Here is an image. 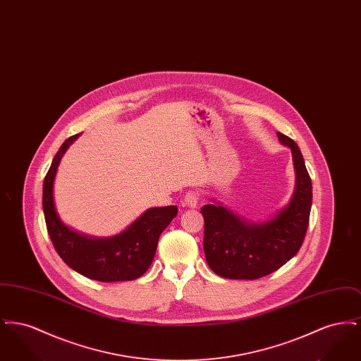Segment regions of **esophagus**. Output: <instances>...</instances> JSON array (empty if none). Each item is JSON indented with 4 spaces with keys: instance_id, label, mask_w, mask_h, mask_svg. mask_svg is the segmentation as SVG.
Returning a JSON list of instances; mask_svg holds the SVG:
<instances>
[{
    "instance_id": "34e87169",
    "label": "esophagus",
    "mask_w": 361,
    "mask_h": 361,
    "mask_svg": "<svg viewBox=\"0 0 361 361\" xmlns=\"http://www.w3.org/2000/svg\"><path fill=\"white\" fill-rule=\"evenodd\" d=\"M197 203H199V193L195 190H189L184 197V204L190 208H196Z\"/></svg>"
}]
</instances>
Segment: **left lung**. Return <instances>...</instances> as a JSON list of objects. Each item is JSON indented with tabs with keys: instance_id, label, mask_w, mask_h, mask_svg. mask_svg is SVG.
I'll use <instances>...</instances> for the list:
<instances>
[{
	"instance_id": "1",
	"label": "left lung",
	"mask_w": 361,
	"mask_h": 361,
	"mask_svg": "<svg viewBox=\"0 0 361 361\" xmlns=\"http://www.w3.org/2000/svg\"><path fill=\"white\" fill-rule=\"evenodd\" d=\"M291 149L295 189L288 204L264 222H253L212 200L202 207L208 267L226 279L255 280L269 275L300 249L312 203V185L303 155L291 137L277 133Z\"/></svg>"
}]
</instances>
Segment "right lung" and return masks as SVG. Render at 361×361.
<instances>
[{
    "label": "right lung",
    "mask_w": 361,
    "mask_h": 361,
    "mask_svg": "<svg viewBox=\"0 0 361 361\" xmlns=\"http://www.w3.org/2000/svg\"><path fill=\"white\" fill-rule=\"evenodd\" d=\"M75 134L63 142L52 159L43 184V212L55 250L70 268L87 279L111 283L135 280L152 265L161 233L177 215L176 206L146 209L126 230L112 237L96 238L81 234L63 224L54 203V181Z\"/></svg>",
    "instance_id": "right-lung-1"
}]
</instances>
